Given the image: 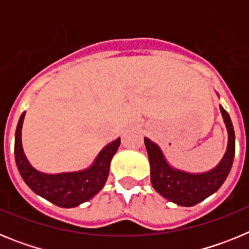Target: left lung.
<instances>
[{
	"mask_svg": "<svg viewBox=\"0 0 249 249\" xmlns=\"http://www.w3.org/2000/svg\"><path fill=\"white\" fill-rule=\"evenodd\" d=\"M219 111L227 128V148L218 164L206 172L193 173L176 168L164 157L160 147L144 137L151 166V183L158 195L178 206L192 207L221 188L232 168L236 151V136L230 114L221 105Z\"/></svg>",
	"mask_w": 249,
	"mask_h": 249,
	"instance_id": "1",
	"label": "left lung"
}]
</instances>
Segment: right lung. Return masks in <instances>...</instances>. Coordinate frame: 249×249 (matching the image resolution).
<instances>
[{
  "label": "right lung",
  "mask_w": 249,
  "mask_h": 249,
  "mask_svg": "<svg viewBox=\"0 0 249 249\" xmlns=\"http://www.w3.org/2000/svg\"><path fill=\"white\" fill-rule=\"evenodd\" d=\"M26 112L21 114L15 135V158L25 183L39 197L62 208H73L97 195L105 186L112 157L116 155L121 138L103 147L91 164L73 172L45 173L35 168L22 147V124Z\"/></svg>",
  "instance_id": "1"
}]
</instances>
